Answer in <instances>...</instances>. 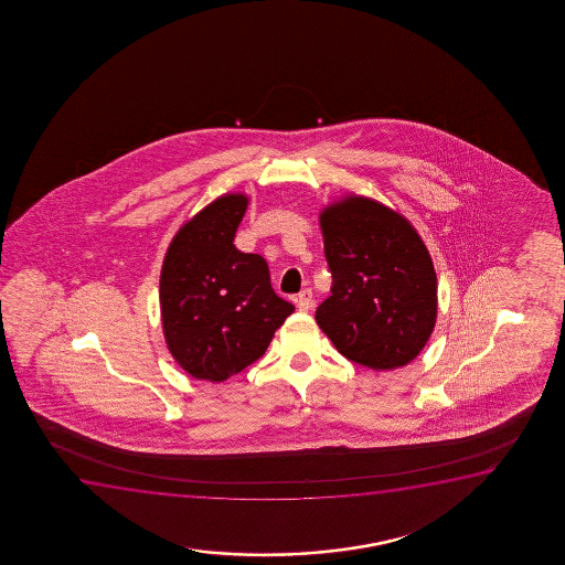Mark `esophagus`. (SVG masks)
Returning <instances> with one entry per match:
<instances>
[{
	"instance_id": "esophagus-1",
	"label": "esophagus",
	"mask_w": 565,
	"mask_h": 565,
	"mask_svg": "<svg viewBox=\"0 0 565 565\" xmlns=\"http://www.w3.org/2000/svg\"><path fill=\"white\" fill-rule=\"evenodd\" d=\"M297 302V309L301 310V312H309L315 307V299H312V291L310 289H302L299 297L295 299Z\"/></svg>"
}]
</instances>
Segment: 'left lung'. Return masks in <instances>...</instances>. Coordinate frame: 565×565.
<instances>
[{
	"label": "left lung",
	"mask_w": 565,
	"mask_h": 565,
	"mask_svg": "<svg viewBox=\"0 0 565 565\" xmlns=\"http://www.w3.org/2000/svg\"><path fill=\"white\" fill-rule=\"evenodd\" d=\"M332 295L317 309L341 355L394 371L425 349L438 317L433 258L407 217L382 202L345 194L320 210Z\"/></svg>",
	"instance_id": "1"
}]
</instances>
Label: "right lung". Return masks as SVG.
<instances>
[{
    "instance_id": "1",
    "label": "right lung",
    "mask_w": 565,
    "mask_h": 565,
    "mask_svg": "<svg viewBox=\"0 0 565 565\" xmlns=\"http://www.w3.org/2000/svg\"><path fill=\"white\" fill-rule=\"evenodd\" d=\"M248 196L225 193L179 227L160 274L166 345L196 380L224 382L264 355L294 312L274 294L268 264L233 245Z\"/></svg>"
}]
</instances>
